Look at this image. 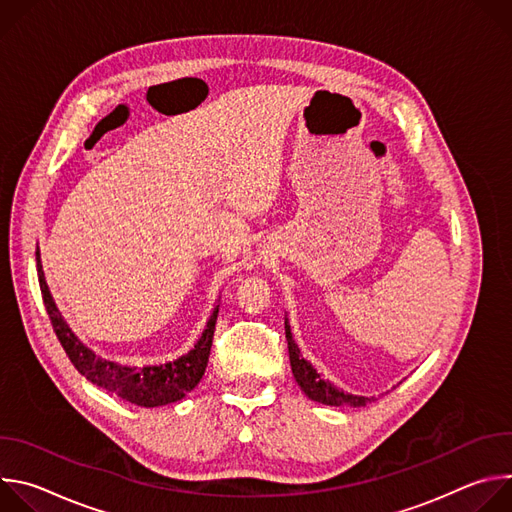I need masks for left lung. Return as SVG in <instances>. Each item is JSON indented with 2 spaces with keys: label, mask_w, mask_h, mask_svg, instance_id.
Returning a JSON list of instances; mask_svg holds the SVG:
<instances>
[{
  "label": "left lung",
  "mask_w": 512,
  "mask_h": 512,
  "mask_svg": "<svg viewBox=\"0 0 512 512\" xmlns=\"http://www.w3.org/2000/svg\"><path fill=\"white\" fill-rule=\"evenodd\" d=\"M285 338H287V350H289V364H291V373H294L296 383L300 385V389L304 391V395L316 403L322 405H334V407H364L369 405L371 401H375L373 397H360V395H350L340 391L338 387H334L330 381H326L322 375L316 373V369L312 367V362H308L294 336H291V328L287 324L285 318Z\"/></svg>",
  "instance_id": "1"
}]
</instances>
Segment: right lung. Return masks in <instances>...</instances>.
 Wrapping results in <instances>:
<instances>
[{
  "label": "right lung",
  "instance_id": "add662e5",
  "mask_svg": "<svg viewBox=\"0 0 512 512\" xmlns=\"http://www.w3.org/2000/svg\"><path fill=\"white\" fill-rule=\"evenodd\" d=\"M36 269H38L42 300H44L48 318L52 322V328L56 332V338L60 340L70 362L75 364V369L87 381L137 407H160V405L182 401L200 383L206 371L208 356H210L218 306H214L202 336L196 340L194 348H190L186 354L162 364H148V367H125V364H117L97 356L91 348H87L75 334H72V330L64 322L62 314L58 312L50 296L38 249H36Z\"/></svg>",
  "mask_w": 512,
  "mask_h": 512
}]
</instances>
